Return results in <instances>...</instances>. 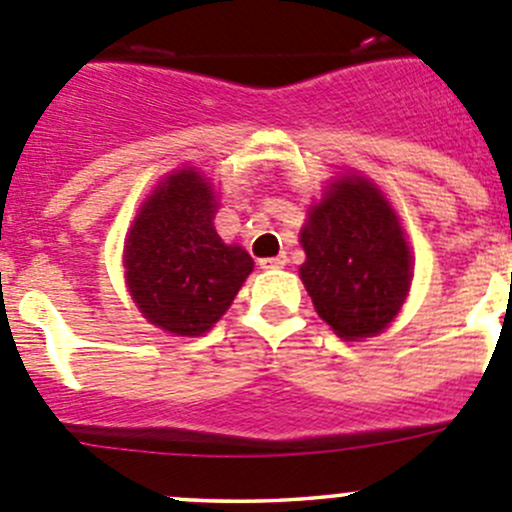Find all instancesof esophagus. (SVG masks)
Here are the masks:
<instances>
[{
    "label": "esophagus",
    "mask_w": 512,
    "mask_h": 512,
    "mask_svg": "<svg viewBox=\"0 0 512 512\" xmlns=\"http://www.w3.org/2000/svg\"><path fill=\"white\" fill-rule=\"evenodd\" d=\"M259 266L264 271L269 269H281V266H286V256H269V259H261Z\"/></svg>",
    "instance_id": "34e87169"
}]
</instances>
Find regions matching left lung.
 <instances>
[{
	"instance_id": "8db88e82",
	"label": "left lung",
	"mask_w": 512,
	"mask_h": 512,
	"mask_svg": "<svg viewBox=\"0 0 512 512\" xmlns=\"http://www.w3.org/2000/svg\"><path fill=\"white\" fill-rule=\"evenodd\" d=\"M299 269L314 309L344 339L374 337L410 291L412 256L397 216L364 178L334 183L301 231Z\"/></svg>"
}]
</instances>
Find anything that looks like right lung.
I'll return each mask as SVG.
<instances>
[{"instance_id": "1", "label": "right lung", "mask_w": 512, "mask_h": 512, "mask_svg": "<svg viewBox=\"0 0 512 512\" xmlns=\"http://www.w3.org/2000/svg\"><path fill=\"white\" fill-rule=\"evenodd\" d=\"M213 191L180 170L140 208L125 243L130 294L150 324L178 337L208 332L231 306L253 261L213 228Z\"/></svg>"}]
</instances>
